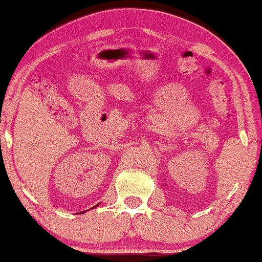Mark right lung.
<instances>
[{"mask_svg":"<svg viewBox=\"0 0 262 262\" xmlns=\"http://www.w3.org/2000/svg\"><path fill=\"white\" fill-rule=\"evenodd\" d=\"M97 206H98V205H97ZM97 206H95V207H97Z\"/></svg>","mask_w":262,"mask_h":262,"instance_id":"1","label":"right lung"}]
</instances>
